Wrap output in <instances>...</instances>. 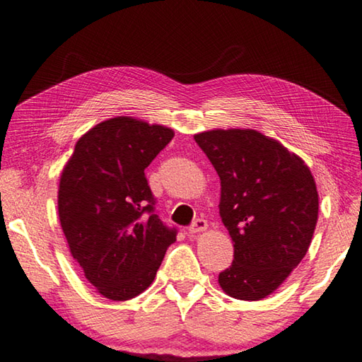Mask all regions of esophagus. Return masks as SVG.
<instances>
[{
    "label": "esophagus",
    "mask_w": 362,
    "mask_h": 362,
    "mask_svg": "<svg viewBox=\"0 0 362 362\" xmlns=\"http://www.w3.org/2000/svg\"><path fill=\"white\" fill-rule=\"evenodd\" d=\"M206 229H207V221L204 218H198V220H194L192 223V226L188 228V233L189 234H198V233L206 231Z\"/></svg>",
    "instance_id": "1"
}]
</instances>
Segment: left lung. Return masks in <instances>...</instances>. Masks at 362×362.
<instances>
[{"mask_svg":"<svg viewBox=\"0 0 362 362\" xmlns=\"http://www.w3.org/2000/svg\"><path fill=\"white\" fill-rule=\"evenodd\" d=\"M194 141L221 183L220 216L234 242L221 290L261 300L304 258L318 220L313 175L298 155L255 129H212Z\"/></svg>","mask_w":362,"mask_h":362,"instance_id":"obj_1","label":"left lung"}]
</instances>
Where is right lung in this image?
Masks as SVG:
<instances>
[{
    "label": "right lung",
    "mask_w": 362,
    "mask_h": 362,
    "mask_svg": "<svg viewBox=\"0 0 362 362\" xmlns=\"http://www.w3.org/2000/svg\"><path fill=\"white\" fill-rule=\"evenodd\" d=\"M174 137L133 117L98 123L77 141L58 188L72 258L98 293L128 300L152 285L177 229L155 214L146 168Z\"/></svg>",
    "instance_id": "1"
}]
</instances>
